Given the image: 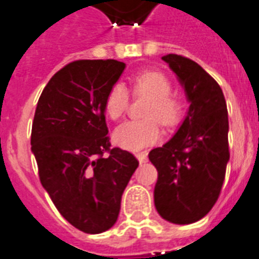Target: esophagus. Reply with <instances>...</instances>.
<instances>
[{"instance_id":"34e87169","label":"esophagus","mask_w":259,"mask_h":259,"mask_svg":"<svg viewBox=\"0 0 259 259\" xmlns=\"http://www.w3.org/2000/svg\"><path fill=\"white\" fill-rule=\"evenodd\" d=\"M137 159H138V162L142 164V163H146L147 162V153H138L137 154Z\"/></svg>"}]
</instances>
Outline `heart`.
Returning a JSON list of instances; mask_svg holds the SVG:
<instances>
[{
	"label": "heart",
	"mask_w": 259,
	"mask_h": 259,
	"mask_svg": "<svg viewBox=\"0 0 259 259\" xmlns=\"http://www.w3.org/2000/svg\"><path fill=\"white\" fill-rule=\"evenodd\" d=\"M134 96L149 97L143 110L142 121H126L113 132V142L129 151H140L160 140L159 121L163 126H172L179 121L182 106L171 97L172 84L166 75L158 71H143L130 79ZM129 104V93L121 82H117L106 95L104 110L110 119H118Z\"/></svg>",
	"instance_id": "obj_1"
}]
</instances>
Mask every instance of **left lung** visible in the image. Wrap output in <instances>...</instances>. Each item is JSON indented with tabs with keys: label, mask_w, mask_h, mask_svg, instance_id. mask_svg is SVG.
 Wrapping results in <instances>:
<instances>
[{
	"label": "left lung",
	"mask_w": 259,
	"mask_h": 259,
	"mask_svg": "<svg viewBox=\"0 0 259 259\" xmlns=\"http://www.w3.org/2000/svg\"><path fill=\"white\" fill-rule=\"evenodd\" d=\"M162 59L190 108L172 138L149 154L158 171L154 204L164 220L186 225L203 219L221 192L229 160L228 109L220 85L196 62L175 54Z\"/></svg>",
	"instance_id": "obj_1"
}]
</instances>
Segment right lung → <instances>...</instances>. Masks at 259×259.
I'll list each match as a JSON object with an SVG mask.
<instances>
[{
	"mask_svg": "<svg viewBox=\"0 0 259 259\" xmlns=\"http://www.w3.org/2000/svg\"><path fill=\"white\" fill-rule=\"evenodd\" d=\"M125 67L113 59L69 63L47 82L32 121L40 183L60 214L84 233H103L116 224L138 167L133 154L110 149L106 136L104 104Z\"/></svg>",
	"mask_w": 259,
	"mask_h": 259,
	"instance_id": "add662e5",
	"label": "right lung"
}]
</instances>
